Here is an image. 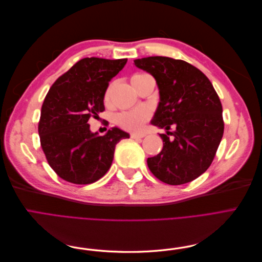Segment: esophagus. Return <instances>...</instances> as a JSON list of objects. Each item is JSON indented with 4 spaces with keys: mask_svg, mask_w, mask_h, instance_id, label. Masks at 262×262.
Returning <instances> with one entry per match:
<instances>
[{
    "mask_svg": "<svg viewBox=\"0 0 262 262\" xmlns=\"http://www.w3.org/2000/svg\"><path fill=\"white\" fill-rule=\"evenodd\" d=\"M130 137H131L132 139H142V138L145 137V134H142V133H131Z\"/></svg>",
    "mask_w": 262,
    "mask_h": 262,
    "instance_id": "obj_1",
    "label": "esophagus"
}]
</instances>
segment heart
<instances>
[{"label":"heart","mask_w":262,"mask_h":262,"mask_svg":"<svg viewBox=\"0 0 262 262\" xmlns=\"http://www.w3.org/2000/svg\"><path fill=\"white\" fill-rule=\"evenodd\" d=\"M144 75L146 74H134L131 78V82ZM110 93H112V86H109L105 92V95H104L105 102H109ZM149 118H150L149 110L141 107L133 110H129V112H123V113L118 114L115 118V121L119 126H121V128L125 130L140 131L142 128H143V125L149 120Z\"/></svg>","instance_id":"obj_1"}]
</instances>
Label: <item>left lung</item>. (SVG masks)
<instances>
[{"label": "left lung", "mask_w": 262, "mask_h": 262, "mask_svg": "<svg viewBox=\"0 0 262 262\" xmlns=\"http://www.w3.org/2000/svg\"><path fill=\"white\" fill-rule=\"evenodd\" d=\"M134 63L155 77L161 101L152 124L167 130L160 134L163 149L147 158L149 170L171 186L194 180L210 167L223 137L219 95L209 78L186 61L148 57Z\"/></svg>", "instance_id": "8db88e82"}]
</instances>
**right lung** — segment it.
<instances>
[{"label":"right lung","instance_id":"1","mask_svg":"<svg viewBox=\"0 0 262 262\" xmlns=\"http://www.w3.org/2000/svg\"><path fill=\"white\" fill-rule=\"evenodd\" d=\"M126 61L84 58L62 74L47 94L38 123L39 138L47 162L63 180L75 185L97 181L112 166L116 144L129 138L118 128L98 137L87 123L105 110L109 81Z\"/></svg>","mask_w":262,"mask_h":262}]
</instances>
